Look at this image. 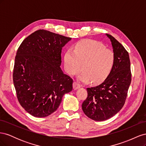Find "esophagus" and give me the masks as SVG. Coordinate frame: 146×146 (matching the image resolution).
Instances as JSON below:
<instances>
[{"label": "esophagus", "mask_w": 146, "mask_h": 146, "mask_svg": "<svg viewBox=\"0 0 146 146\" xmlns=\"http://www.w3.org/2000/svg\"><path fill=\"white\" fill-rule=\"evenodd\" d=\"M79 88H80V85L77 82H74L73 83V88L74 90L78 89Z\"/></svg>", "instance_id": "esophagus-1"}]
</instances>
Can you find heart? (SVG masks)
Wrapping results in <instances>:
<instances>
[{
    "instance_id": "obj_1",
    "label": "heart",
    "mask_w": 146,
    "mask_h": 146,
    "mask_svg": "<svg viewBox=\"0 0 146 146\" xmlns=\"http://www.w3.org/2000/svg\"><path fill=\"white\" fill-rule=\"evenodd\" d=\"M64 68L70 75L82 70L79 76L83 82L90 80L94 84L103 82L111 73L115 62L114 52L102 44L91 39L77 42L74 50L68 49L64 55Z\"/></svg>"
}]
</instances>
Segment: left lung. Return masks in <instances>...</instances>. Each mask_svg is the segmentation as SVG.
Returning a JSON list of instances; mask_svg holds the SVG:
<instances>
[{
	"label": "left lung",
	"mask_w": 146,
	"mask_h": 146,
	"mask_svg": "<svg viewBox=\"0 0 146 146\" xmlns=\"http://www.w3.org/2000/svg\"><path fill=\"white\" fill-rule=\"evenodd\" d=\"M115 62L111 73L100 85L86 88L88 96L82 104V110L92 120L102 121L117 113L125 102L131 81L129 53L111 35Z\"/></svg>",
	"instance_id": "left-lung-1"
}]
</instances>
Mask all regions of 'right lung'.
I'll return each instance as SVG.
<instances>
[{
  "label": "right lung",
  "mask_w": 146,
  "mask_h": 146,
  "mask_svg": "<svg viewBox=\"0 0 146 146\" xmlns=\"http://www.w3.org/2000/svg\"><path fill=\"white\" fill-rule=\"evenodd\" d=\"M71 38L44 29L22 42L13 68V83L19 104L35 117L55 112L73 80L60 68L62 47Z\"/></svg>",
  "instance_id": "add662e5"
}]
</instances>
